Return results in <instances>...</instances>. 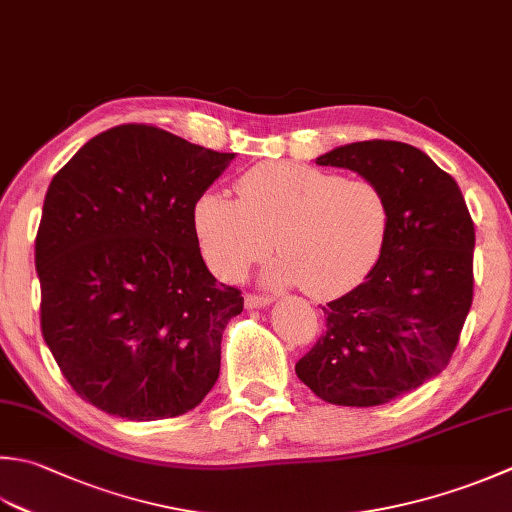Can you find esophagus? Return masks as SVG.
Returning a JSON list of instances; mask_svg holds the SVG:
<instances>
[{
  "mask_svg": "<svg viewBox=\"0 0 512 512\" xmlns=\"http://www.w3.org/2000/svg\"><path fill=\"white\" fill-rule=\"evenodd\" d=\"M273 302V297H264V295H246V308L255 310V308H264Z\"/></svg>",
  "mask_w": 512,
  "mask_h": 512,
  "instance_id": "esophagus-1",
  "label": "esophagus"
}]
</instances>
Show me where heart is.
<instances>
[{"mask_svg": "<svg viewBox=\"0 0 512 512\" xmlns=\"http://www.w3.org/2000/svg\"><path fill=\"white\" fill-rule=\"evenodd\" d=\"M237 199L206 190L193 208L204 259L226 282L242 279L275 248L270 286H299L315 299L346 295L384 253L390 204L362 177L297 162H264L237 179Z\"/></svg>", "mask_w": 512, "mask_h": 512, "instance_id": "1", "label": "heart"}]
</instances>
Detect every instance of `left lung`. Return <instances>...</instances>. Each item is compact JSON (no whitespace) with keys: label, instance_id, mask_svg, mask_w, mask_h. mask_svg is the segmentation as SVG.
Here are the masks:
<instances>
[{"label":"left lung","instance_id":"1","mask_svg":"<svg viewBox=\"0 0 512 512\" xmlns=\"http://www.w3.org/2000/svg\"><path fill=\"white\" fill-rule=\"evenodd\" d=\"M315 162L382 188L390 233L364 282L322 308L326 333L295 373L328 404H388L453 357L473 304V219L455 179L415 146L373 139Z\"/></svg>","mask_w":512,"mask_h":512}]
</instances>
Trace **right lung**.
I'll use <instances>...</instances> for the list:
<instances>
[{
    "label": "right lung",
    "instance_id": "right-lung-1",
    "mask_svg": "<svg viewBox=\"0 0 512 512\" xmlns=\"http://www.w3.org/2000/svg\"><path fill=\"white\" fill-rule=\"evenodd\" d=\"M233 159L124 124L48 186L35 239L42 335L75 393L108 415H184L217 382L244 297L210 275L193 208Z\"/></svg>",
    "mask_w": 512,
    "mask_h": 512
}]
</instances>
